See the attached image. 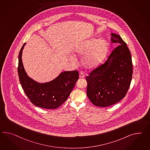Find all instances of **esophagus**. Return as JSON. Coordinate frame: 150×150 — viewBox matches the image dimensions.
<instances>
[{
    "instance_id": "1",
    "label": "esophagus",
    "mask_w": 150,
    "mask_h": 150,
    "mask_svg": "<svg viewBox=\"0 0 150 150\" xmlns=\"http://www.w3.org/2000/svg\"><path fill=\"white\" fill-rule=\"evenodd\" d=\"M85 77L84 73L83 71H81L79 72V78H84Z\"/></svg>"
}]
</instances>
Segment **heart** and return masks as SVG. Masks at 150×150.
<instances>
[{
	"instance_id": "b5f03b06",
	"label": "heart",
	"mask_w": 150,
	"mask_h": 150,
	"mask_svg": "<svg viewBox=\"0 0 150 150\" xmlns=\"http://www.w3.org/2000/svg\"><path fill=\"white\" fill-rule=\"evenodd\" d=\"M107 42L101 39H88L81 43L75 50L78 56L84 55L83 64L88 68H93L98 65L104 60L107 53ZM72 61L75 59L71 58Z\"/></svg>"
}]
</instances>
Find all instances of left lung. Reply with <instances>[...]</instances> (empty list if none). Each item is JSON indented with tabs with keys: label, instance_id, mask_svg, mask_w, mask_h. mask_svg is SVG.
Returning <instances> with one entry per match:
<instances>
[{
	"label": "left lung",
	"instance_id": "left-lung-1",
	"mask_svg": "<svg viewBox=\"0 0 150 150\" xmlns=\"http://www.w3.org/2000/svg\"><path fill=\"white\" fill-rule=\"evenodd\" d=\"M111 42L118 46L105 62L86 77V95L95 105L106 107L119 102L127 94L133 74L131 52L119 35L111 33Z\"/></svg>",
	"mask_w": 150,
	"mask_h": 150
}]
</instances>
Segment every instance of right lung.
Here are the masks:
<instances>
[{
    "mask_svg": "<svg viewBox=\"0 0 150 150\" xmlns=\"http://www.w3.org/2000/svg\"><path fill=\"white\" fill-rule=\"evenodd\" d=\"M25 43L18 55V74L22 88L31 102L35 106L45 109H55L68 98L76 81L79 72L77 71H65L50 82L40 84L27 76L22 62V53Z\"/></svg>",
    "mask_w": 150,
    "mask_h": 150,
    "instance_id": "right-lung-1",
    "label": "right lung"
}]
</instances>
